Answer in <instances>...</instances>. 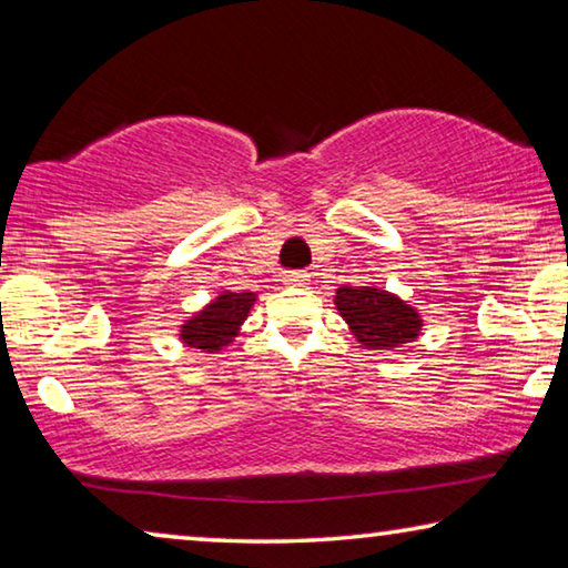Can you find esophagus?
<instances>
[{
    "label": "esophagus",
    "instance_id": "34e87169",
    "mask_svg": "<svg viewBox=\"0 0 568 568\" xmlns=\"http://www.w3.org/2000/svg\"><path fill=\"white\" fill-rule=\"evenodd\" d=\"M307 275L305 271H287L285 275H283V283L285 285H293V287H305L307 285Z\"/></svg>",
    "mask_w": 568,
    "mask_h": 568
}]
</instances>
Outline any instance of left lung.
Returning <instances> with one entry per match:
<instances>
[{"mask_svg":"<svg viewBox=\"0 0 568 568\" xmlns=\"http://www.w3.org/2000/svg\"><path fill=\"white\" fill-rule=\"evenodd\" d=\"M335 307L351 325L355 338L368 348H398L420 331V315L410 305L373 285L338 287Z\"/></svg>","mask_w":568,"mask_h":568,"instance_id":"obj_1","label":"left lung"}]
</instances>
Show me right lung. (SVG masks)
I'll use <instances>...</instances> for the list:
<instances>
[{
	"label": "right lung",
	"instance_id": "obj_1",
	"mask_svg": "<svg viewBox=\"0 0 568 568\" xmlns=\"http://www.w3.org/2000/svg\"><path fill=\"white\" fill-rule=\"evenodd\" d=\"M253 293H223L205 311H200L195 318L182 325V343L205 353L220 351L235 338L240 323L247 318L250 307H253Z\"/></svg>",
	"mask_w": 568,
	"mask_h": 568
}]
</instances>
